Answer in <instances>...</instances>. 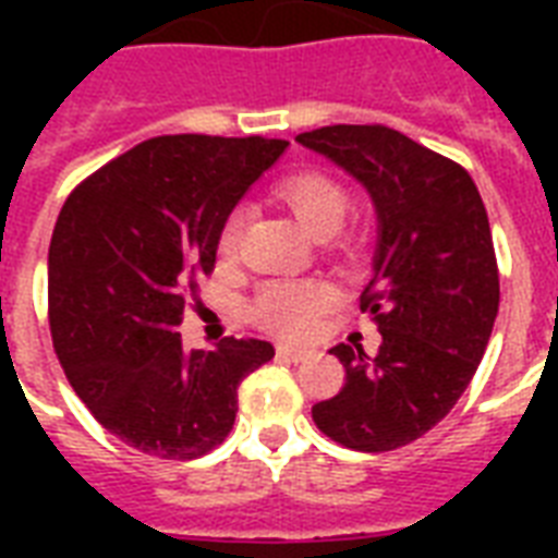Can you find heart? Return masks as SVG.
I'll return each instance as SVG.
<instances>
[{"instance_id": "1", "label": "heart", "mask_w": 558, "mask_h": 558, "mask_svg": "<svg viewBox=\"0 0 558 558\" xmlns=\"http://www.w3.org/2000/svg\"><path fill=\"white\" fill-rule=\"evenodd\" d=\"M313 324H315V315H310V310H306V313L298 315L295 330H310V327H313Z\"/></svg>"}]
</instances>
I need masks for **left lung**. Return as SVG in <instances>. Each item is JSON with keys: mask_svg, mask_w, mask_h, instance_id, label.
<instances>
[{"mask_svg": "<svg viewBox=\"0 0 558 558\" xmlns=\"http://www.w3.org/2000/svg\"><path fill=\"white\" fill-rule=\"evenodd\" d=\"M280 153L260 135H159L65 199L48 245L51 341L74 393L126 446L208 454L234 425L240 381L275 356L217 318L199 341L179 327L231 210Z\"/></svg>", "mask_w": 558, "mask_h": 558, "instance_id": "1", "label": "left lung"}]
</instances>
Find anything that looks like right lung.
<instances>
[{
  "mask_svg": "<svg viewBox=\"0 0 558 558\" xmlns=\"http://www.w3.org/2000/svg\"><path fill=\"white\" fill-rule=\"evenodd\" d=\"M298 144L356 179L376 210L362 295L373 332L332 348L344 388L313 420L348 449H399L449 414L484 359L498 315L486 208L466 170L388 126H324Z\"/></svg>",
  "mask_w": 558,
  "mask_h": 558,
  "instance_id": "right-lung-1",
  "label": "right lung"
}]
</instances>
